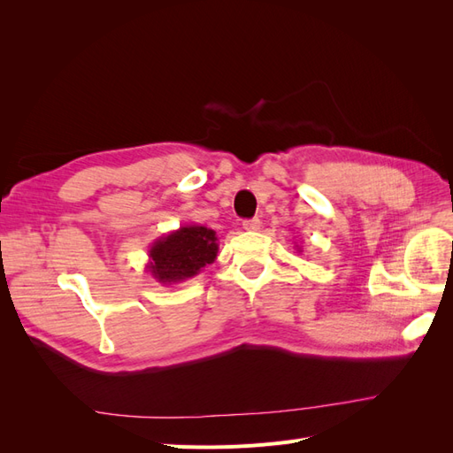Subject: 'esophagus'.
Listing matches in <instances>:
<instances>
[{"mask_svg": "<svg viewBox=\"0 0 453 453\" xmlns=\"http://www.w3.org/2000/svg\"><path fill=\"white\" fill-rule=\"evenodd\" d=\"M243 228L250 230V232H255L260 228V219L253 217V219H248V221H243Z\"/></svg>", "mask_w": 453, "mask_h": 453, "instance_id": "1", "label": "esophagus"}]
</instances>
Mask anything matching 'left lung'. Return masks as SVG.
Masks as SVG:
<instances>
[{"label":"left lung","mask_w":453,"mask_h":453,"mask_svg":"<svg viewBox=\"0 0 453 453\" xmlns=\"http://www.w3.org/2000/svg\"><path fill=\"white\" fill-rule=\"evenodd\" d=\"M295 248H296V251L300 253V251H303V248H300V245H295Z\"/></svg>","instance_id":"8db88e82"}]
</instances>
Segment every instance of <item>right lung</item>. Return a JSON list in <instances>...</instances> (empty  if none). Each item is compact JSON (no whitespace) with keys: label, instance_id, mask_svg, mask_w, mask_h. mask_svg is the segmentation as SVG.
I'll list each match as a JSON object with an SVG mask.
<instances>
[{"label":"right lung","instance_id":"1","mask_svg":"<svg viewBox=\"0 0 453 453\" xmlns=\"http://www.w3.org/2000/svg\"><path fill=\"white\" fill-rule=\"evenodd\" d=\"M219 243L215 230L202 225H183L150 243L147 272L162 285L195 278L215 263Z\"/></svg>","mask_w":453,"mask_h":453}]
</instances>
